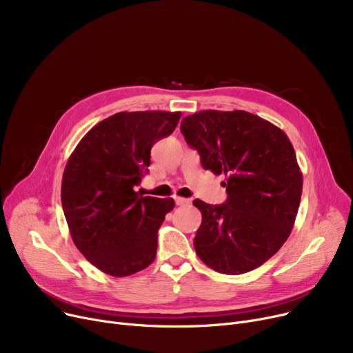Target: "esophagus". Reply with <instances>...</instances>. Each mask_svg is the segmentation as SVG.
<instances>
[{
    "label": "esophagus",
    "instance_id": "34e87169",
    "mask_svg": "<svg viewBox=\"0 0 353 353\" xmlns=\"http://www.w3.org/2000/svg\"><path fill=\"white\" fill-rule=\"evenodd\" d=\"M174 201L177 206H184V205H189L190 203V199H184V197H179V196H174Z\"/></svg>",
    "mask_w": 353,
    "mask_h": 353
}]
</instances>
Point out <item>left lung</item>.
I'll list each match as a JSON object with an SVG mask.
<instances>
[{"mask_svg": "<svg viewBox=\"0 0 353 353\" xmlns=\"http://www.w3.org/2000/svg\"><path fill=\"white\" fill-rule=\"evenodd\" d=\"M180 130L203 169L226 176L223 205L193 201L201 212L197 256L225 274L262 266L288 240L299 209L303 180L290 140L243 110L199 111Z\"/></svg>", "mask_w": 353, "mask_h": 353, "instance_id": "obj_1", "label": "left lung"}]
</instances>
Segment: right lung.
Segmentation results:
<instances>
[{"label": "right lung", "instance_id": "right-lung-1", "mask_svg": "<svg viewBox=\"0 0 353 353\" xmlns=\"http://www.w3.org/2000/svg\"><path fill=\"white\" fill-rule=\"evenodd\" d=\"M180 111H121L92 127L70 156L61 205L76 248L114 277L152 265L157 232L173 199L136 192L154 143L170 136Z\"/></svg>", "mask_w": 353, "mask_h": 353}]
</instances>
